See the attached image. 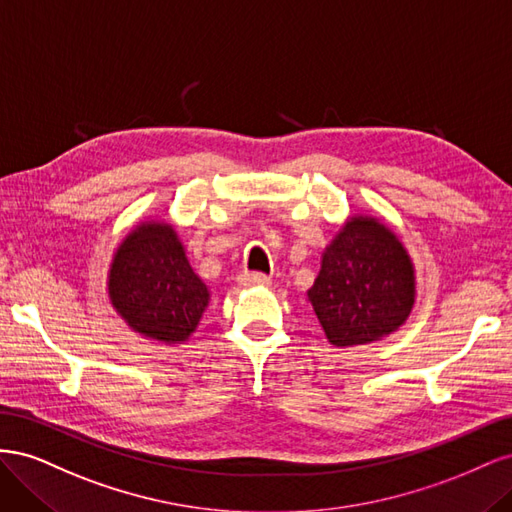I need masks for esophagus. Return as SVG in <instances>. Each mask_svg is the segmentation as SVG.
Listing matches in <instances>:
<instances>
[{"label": "esophagus", "mask_w": 512, "mask_h": 512, "mask_svg": "<svg viewBox=\"0 0 512 512\" xmlns=\"http://www.w3.org/2000/svg\"><path fill=\"white\" fill-rule=\"evenodd\" d=\"M239 280L243 286H269V277L265 273H258V271H243L239 275Z\"/></svg>", "instance_id": "1"}]
</instances>
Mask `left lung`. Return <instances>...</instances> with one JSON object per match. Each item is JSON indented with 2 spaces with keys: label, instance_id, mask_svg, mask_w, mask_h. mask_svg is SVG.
<instances>
[{
  "label": "left lung",
  "instance_id": "left-lung-1",
  "mask_svg": "<svg viewBox=\"0 0 512 512\" xmlns=\"http://www.w3.org/2000/svg\"><path fill=\"white\" fill-rule=\"evenodd\" d=\"M414 265L393 230L354 215L322 254L307 290L324 335L337 348L371 344L391 335L412 312Z\"/></svg>",
  "mask_w": 512,
  "mask_h": 512
}]
</instances>
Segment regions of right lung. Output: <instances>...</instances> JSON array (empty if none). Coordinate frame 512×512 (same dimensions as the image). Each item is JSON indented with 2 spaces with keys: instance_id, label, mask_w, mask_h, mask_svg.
<instances>
[{
  "instance_id": "1",
  "label": "right lung",
  "mask_w": 512,
  "mask_h": 512,
  "mask_svg": "<svg viewBox=\"0 0 512 512\" xmlns=\"http://www.w3.org/2000/svg\"><path fill=\"white\" fill-rule=\"evenodd\" d=\"M108 297L128 327L164 344L188 342L209 305L175 228L145 222L121 241L108 271Z\"/></svg>"
}]
</instances>
